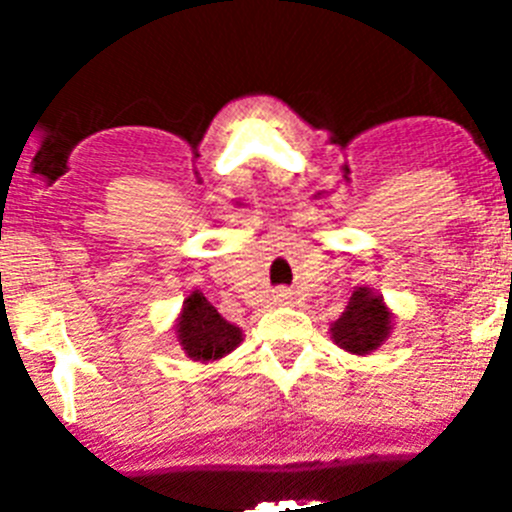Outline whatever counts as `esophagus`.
I'll use <instances>...</instances> for the list:
<instances>
[{
	"instance_id": "34e87169",
	"label": "esophagus",
	"mask_w": 512,
	"mask_h": 512,
	"mask_svg": "<svg viewBox=\"0 0 512 512\" xmlns=\"http://www.w3.org/2000/svg\"><path fill=\"white\" fill-rule=\"evenodd\" d=\"M277 299H280V302H287L289 292H285V289H280V294H277Z\"/></svg>"
}]
</instances>
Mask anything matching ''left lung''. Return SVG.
I'll return each instance as SVG.
<instances>
[{
	"label": "left lung",
	"instance_id": "left-lung-1",
	"mask_svg": "<svg viewBox=\"0 0 512 512\" xmlns=\"http://www.w3.org/2000/svg\"><path fill=\"white\" fill-rule=\"evenodd\" d=\"M391 314L379 294L359 287L349 299V307L332 327L334 342L354 354H369L389 337Z\"/></svg>",
	"mask_w": 512,
	"mask_h": 512
}]
</instances>
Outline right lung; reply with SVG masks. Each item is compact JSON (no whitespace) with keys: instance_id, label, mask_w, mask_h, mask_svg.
Instances as JSON below:
<instances>
[{"instance_id":"obj_1","label":"right lung","mask_w":512,"mask_h":512,"mask_svg":"<svg viewBox=\"0 0 512 512\" xmlns=\"http://www.w3.org/2000/svg\"><path fill=\"white\" fill-rule=\"evenodd\" d=\"M178 339L190 359L210 361L232 352L240 344L242 332L235 324L225 322L203 294L193 292L183 304Z\"/></svg>"}]
</instances>
